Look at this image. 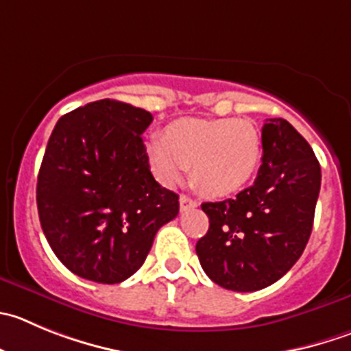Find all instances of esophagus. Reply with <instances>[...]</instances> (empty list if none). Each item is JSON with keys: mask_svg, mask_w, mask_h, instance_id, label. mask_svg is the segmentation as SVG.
<instances>
[{"mask_svg": "<svg viewBox=\"0 0 351 351\" xmlns=\"http://www.w3.org/2000/svg\"><path fill=\"white\" fill-rule=\"evenodd\" d=\"M179 203H181L182 212H186V210L196 208V206H198V202H196V199L189 198V196H186V195H182L181 198H179Z\"/></svg>", "mask_w": 351, "mask_h": 351, "instance_id": "esophagus-1", "label": "esophagus"}]
</instances>
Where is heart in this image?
<instances>
[{"mask_svg": "<svg viewBox=\"0 0 351 351\" xmlns=\"http://www.w3.org/2000/svg\"><path fill=\"white\" fill-rule=\"evenodd\" d=\"M156 176L173 184L191 167V179L208 196H229L245 188L258 169L262 138L241 119H179L148 143Z\"/></svg>", "mask_w": 351, "mask_h": 351, "instance_id": "b5f03b06", "label": "heart"}]
</instances>
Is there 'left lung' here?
Masks as SVG:
<instances>
[{"label": "left lung", "mask_w": 351, "mask_h": 351, "mask_svg": "<svg viewBox=\"0 0 351 351\" xmlns=\"http://www.w3.org/2000/svg\"><path fill=\"white\" fill-rule=\"evenodd\" d=\"M262 149L250 188L202 205L210 228L196 243V255L206 276L231 291H258L279 281L312 232L320 191L313 149L285 119H267Z\"/></svg>", "instance_id": "1"}]
</instances>
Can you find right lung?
<instances>
[{
    "instance_id": "right-lung-1",
    "label": "right lung",
    "mask_w": 351,
    "mask_h": 351,
    "mask_svg": "<svg viewBox=\"0 0 351 351\" xmlns=\"http://www.w3.org/2000/svg\"><path fill=\"white\" fill-rule=\"evenodd\" d=\"M152 113L99 99L56 122L38 176L41 228L60 262L101 285L125 281L145 263L179 196L149 172L141 134Z\"/></svg>"
}]
</instances>
